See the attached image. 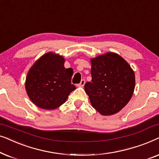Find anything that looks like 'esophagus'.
<instances>
[{"mask_svg": "<svg viewBox=\"0 0 159 159\" xmlns=\"http://www.w3.org/2000/svg\"><path fill=\"white\" fill-rule=\"evenodd\" d=\"M84 84H85V80H84V79L81 80V82H80V84H77L78 87H83L84 85Z\"/></svg>", "mask_w": 159, "mask_h": 159, "instance_id": "1", "label": "esophagus"}]
</instances>
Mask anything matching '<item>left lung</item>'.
<instances>
[{
  "mask_svg": "<svg viewBox=\"0 0 159 159\" xmlns=\"http://www.w3.org/2000/svg\"><path fill=\"white\" fill-rule=\"evenodd\" d=\"M92 81L84 90L93 107L104 116L119 112L127 105L135 86L134 71L118 54L107 53L91 60Z\"/></svg>",
  "mask_w": 159,
  "mask_h": 159,
  "instance_id": "left-lung-1",
  "label": "left lung"
}]
</instances>
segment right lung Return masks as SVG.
I'll list each match as a JSON object with an SVG mask.
<instances>
[{
    "instance_id": "add662e5",
    "label": "right lung",
    "mask_w": 159,
    "mask_h": 159,
    "mask_svg": "<svg viewBox=\"0 0 159 159\" xmlns=\"http://www.w3.org/2000/svg\"><path fill=\"white\" fill-rule=\"evenodd\" d=\"M62 56L43 55L30 69L25 88L30 100L43 109H55L66 101L76 87L71 84L73 69L64 67Z\"/></svg>"
}]
</instances>
